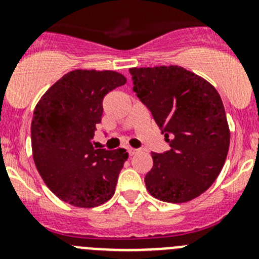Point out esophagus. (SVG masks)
<instances>
[{
	"label": "esophagus",
	"mask_w": 259,
	"mask_h": 259,
	"mask_svg": "<svg viewBox=\"0 0 259 259\" xmlns=\"http://www.w3.org/2000/svg\"><path fill=\"white\" fill-rule=\"evenodd\" d=\"M127 153H129V155H134V154L138 153V149H134V148H127Z\"/></svg>",
	"instance_id": "obj_1"
}]
</instances>
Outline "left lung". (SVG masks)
Masks as SVG:
<instances>
[{"label": "left lung", "instance_id": "obj_1", "mask_svg": "<svg viewBox=\"0 0 259 259\" xmlns=\"http://www.w3.org/2000/svg\"><path fill=\"white\" fill-rule=\"evenodd\" d=\"M137 96L150 110L170 149L151 153L148 192L168 203H185L217 179L229 149L228 121L211 83L180 66L129 69Z\"/></svg>", "mask_w": 259, "mask_h": 259}]
</instances>
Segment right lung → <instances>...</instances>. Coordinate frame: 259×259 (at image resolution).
Returning a JSON list of instances; mask_svg holds the SVG:
<instances>
[{
    "instance_id": "right-lung-1",
    "label": "right lung",
    "mask_w": 259,
    "mask_h": 259,
    "mask_svg": "<svg viewBox=\"0 0 259 259\" xmlns=\"http://www.w3.org/2000/svg\"><path fill=\"white\" fill-rule=\"evenodd\" d=\"M126 82L115 71L74 70L40 99L31 124L36 168L49 189L74 207L94 208L115 193L125 149L93 146L104 96Z\"/></svg>"
}]
</instances>
